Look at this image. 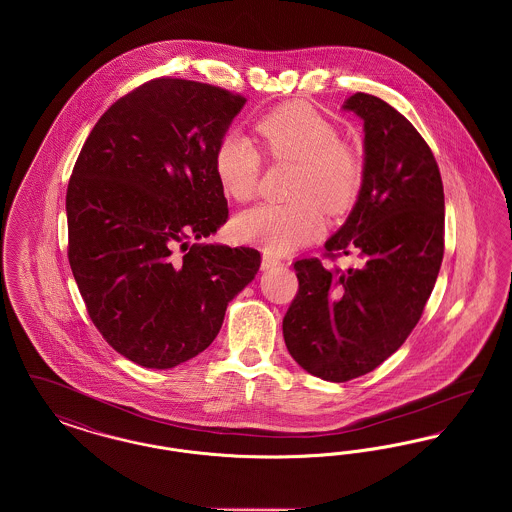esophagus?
<instances>
[{
  "mask_svg": "<svg viewBox=\"0 0 512 512\" xmlns=\"http://www.w3.org/2000/svg\"><path fill=\"white\" fill-rule=\"evenodd\" d=\"M280 265V259L270 255V253H263V259H261V268L268 270V268L278 267Z\"/></svg>",
  "mask_w": 512,
  "mask_h": 512,
  "instance_id": "esophagus-1",
  "label": "esophagus"
}]
</instances>
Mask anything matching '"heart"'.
<instances>
[{
    "mask_svg": "<svg viewBox=\"0 0 512 512\" xmlns=\"http://www.w3.org/2000/svg\"><path fill=\"white\" fill-rule=\"evenodd\" d=\"M268 155L297 163L292 205H259L236 219V234L247 244L284 255L322 232V213H341L361 184V167L340 130L303 101L284 103L257 122ZM263 157L245 136L228 132L215 151V172L224 194L240 203L257 194Z\"/></svg>",
    "mask_w": 512,
    "mask_h": 512,
    "instance_id": "heart-1",
    "label": "heart"
}]
</instances>
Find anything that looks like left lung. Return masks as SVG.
I'll list each match as a JSON object with an SVG mask.
<instances>
[{
    "label": "left lung",
    "instance_id": "1",
    "mask_svg": "<svg viewBox=\"0 0 512 512\" xmlns=\"http://www.w3.org/2000/svg\"><path fill=\"white\" fill-rule=\"evenodd\" d=\"M341 109L363 121V182L324 247L359 253L363 267L297 261L299 292L282 322L295 363L328 382L363 376L409 338L438 278L445 222L438 163L413 124L361 92Z\"/></svg>",
    "mask_w": 512,
    "mask_h": 512
}]
</instances>
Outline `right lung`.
Returning a JSON list of instances; mask_svg holds the SVG:
<instances>
[{
  "mask_svg": "<svg viewBox=\"0 0 512 512\" xmlns=\"http://www.w3.org/2000/svg\"><path fill=\"white\" fill-rule=\"evenodd\" d=\"M245 101L151 80L103 113L76 159L69 263L101 336L136 365L165 370L205 351L261 267L257 249L192 244L228 219L215 151Z\"/></svg>",
  "mask_w": 512,
  "mask_h": 512,
  "instance_id": "obj_1",
  "label": "right lung"
}]
</instances>
